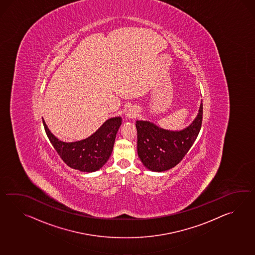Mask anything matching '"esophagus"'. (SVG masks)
I'll return each instance as SVG.
<instances>
[{
  "mask_svg": "<svg viewBox=\"0 0 255 255\" xmlns=\"http://www.w3.org/2000/svg\"><path fill=\"white\" fill-rule=\"evenodd\" d=\"M137 113H136V110L134 108H130L128 111H127V114H126V117L128 119H132V118H135Z\"/></svg>",
  "mask_w": 255,
  "mask_h": 255,
  "instance_id": "1",
  "label": "esophagus"
}]
</instances>
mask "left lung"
<instances>
[{
	"label": "left lung",
	"mask_w": 255,
	"mask_h": 255,
	"mask_svg": "<svg viewBox=\"0 0 255 255\" xmlns=\"http://www.w3.org/2000/svg\"><path fill=\"white\" fill-rule=\"evenodd\" d=\"M203 104L192 124L181 130H165L147 121H136L137 152L143 165L163 172L176 166L198 137L202 124Z\"/></svg>",
	"instance_id": "left-lung-1"
}]
</instances>
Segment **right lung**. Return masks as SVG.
Here are the masks:
<instances>
[{
    "label": "right lung",
    "mask_w": 255,
    "mask_h": 255,
    "mask_svg": "<svg viewBox=\"0 0 255 255\" xmlns=\"http://www.w3.org/2000/svg\"><path fill=\"white\" fill-rule=\"evenodd\" d=\"M46 135L63 161L73 169L94 172L102 168L111 156L121 117L107 120L92 135L81 141L65 142L53 135L43 120Z\"/></svg>",
    "instance_id": "add662e5"
}]
</instances>
